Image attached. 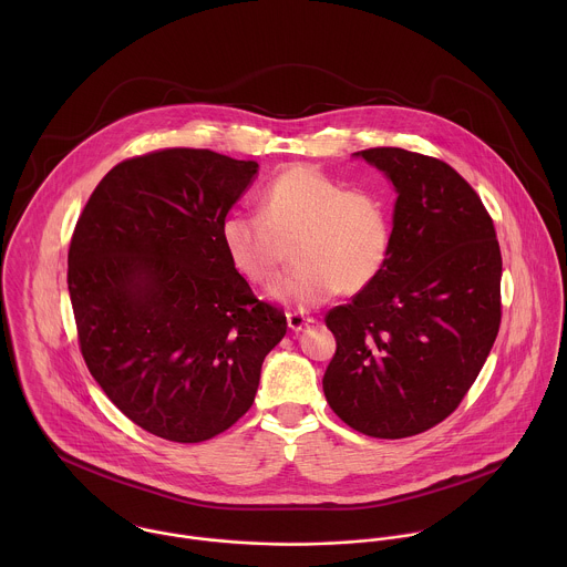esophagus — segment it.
<instances>
[{
	"label": "esophagus",
	"instance_id": "1",
	"mask_svg": "<svg viewBox=\"0 0 567 567\" xmlns=\"http://www.w3.org/2000/svg\"><path fill=\"white\" fill-rule=\"evenodd\" d=\"M286 319H288V327H290L292 331H301L306 324L315 323V319L303 317V315H299V312H288Z\"/></svg>",
	"mask_w": 567,
	"mask_h": 567
}]
</instances>
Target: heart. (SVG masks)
Returning <instances> with one entry per match:
<instances>
[{
  "mask_svg": "<svg viewBox=\"0 0 567 567\" xmlns=\"http://www.w3.org/2000/svg\"><path fill=\"white\" fill-rule=\"evenodd\" d=\"M259 214L223 223V246L250 284H272L290 261L297 268L270 288L279 303L301 310L323 306L340 290H367L384 270L393 223L382 196L344 189L315 165H290L259 196Z\"/></svg>",
  "mask_w": 567,
  "mask_h": 567,
  "instance_id": "b5f03b06",
  "label": "heart"
}]
</instances>
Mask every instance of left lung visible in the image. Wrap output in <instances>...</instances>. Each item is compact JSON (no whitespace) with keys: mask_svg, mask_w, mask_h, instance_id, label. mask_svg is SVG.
I'll return each instance as SVG.
<instances>
[{"mask_svg":"<svg viewBox=\"0 0 567 567\" xmlns=\"http://www.w3.org/2000/svg\"><path fill=\"white\" fill-rule=\"evenodd\" d=\"M395 185L382 275L327 312L336 353L329 408L353 430L405 439L450 416L495 342L502 255L474 187L445 162L404 148L355 153Z\"/></svg>","mask_w":567,"mask_h":567,"instance_id":"8db88e82","label":"left lung"}]
</instances>
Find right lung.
Segmentation results:
<instances>
[{"label": "right lung", "mask_w": 567, "mask_h": 567, "mask_svg": "<svg viewBox=\"0 0 567 567\" xmlns=\"http://www.w3.org/2000/svg\"><path fill=\"white\" fill-rule=\"evenodd\" d=\"M200 148L117 163L93 189L68 255L89 373L133 423L174 443L229 430L286 336L223 246V223L257 174Z\"/></svg>", "instance_id": "add662e5"}]
</instances>
